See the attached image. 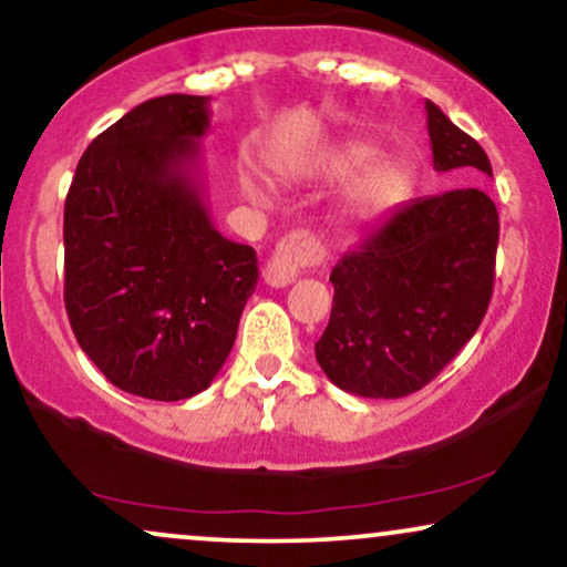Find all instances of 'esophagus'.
Instances as JSON below:
<instances>
[{
	"label": "esophagus",
	"instance_id": "1",
	"mask_svg": "<svg viewBox=\"0 0 567 567\" xmlns=\"http://www.w3.org/2000/svg\"><path fill=\"white\" fill-rule=\"evenodd\" d=\"M322 261V248L313 240L309 231H292L277 245L275 256L264 266V282L269 288H288V285L301 275L306 266Z\"/></svg>",
	"mask_w": 567,
	"mask_h": 567
}]
</instances>
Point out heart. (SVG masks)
<instances>
[{
  "instance_id": "obj_1",
  "label": "heart",
  "mask_w": 567,
  "mask_h": 567,
  "mask_svg": "<svg viewBox=\"0 0 567 567\" xmlns=\"http://www.w3.org/2000/svg\"><path fill=\"white\" fill-rule=\"evenodd\" d=\"M378 150L364 142H349V145L332 150L319 161V174L330 182H351L346 189V214L353 218H374L412 193V179L401 163L378 161ZM254 197H261V189L254 179L245 182Z\"/></svg>"
}]
</instances>
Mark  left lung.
<instances>
[{
    "label": "left lung",
    "instance_id": "8db88e82",
    "mask_svg": "<svg viewBox=\"0 0 567 567\" xmlns=\"http://www.w3.org/2000/svg\"><path fill=\"white\" fill-rule=\"evenodd\" d=\"M433 168L491 176L473 136L425 102ZM499 214L478 187L395 208L332 266L330 324L313 351L340 391L401 399L425 388L475 336L494 290Z\"/></svg>",
    "mask_w": 567,
    "mask_h": 567
}]
</instances>
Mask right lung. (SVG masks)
I'll use <instances>...</instances> for the list:
<instances>
[{
	"label": "right lung",
	"mask_w": 567,
	"mask_h": 567,
	"mask_svg": "<svg viewBox=\"0 0 567 567\" xmlns=\"http://www.w3.org/2000/svg\"><path fill=\"white\" fill-rule=\"evenodd\" d=\"M210 97L166 94L94 136L65 197V311L121 391L182 401L206 391L258 282L250 245L210 221L200 140Z\"/></svg>",
	"instance_id": "right-lung-1"
}]
</instances>
